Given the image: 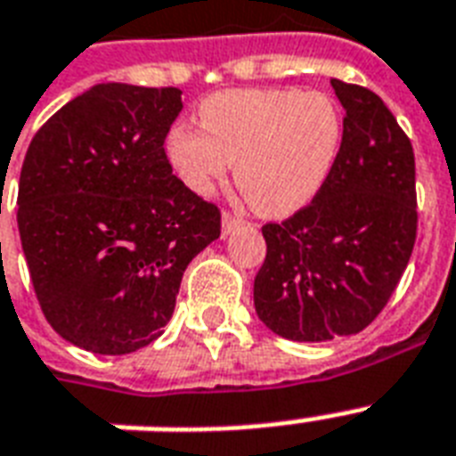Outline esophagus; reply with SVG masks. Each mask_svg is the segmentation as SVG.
<instances>
[{"instance_id":"1","label":"esophagus","mask_w":456,"mask_h":456,"mask_svg":"<svg viewBox=\"0 0 456 456\" xmlns=\"http://www.w3.org/2000/svg\"><path fill=\"white\" fill-rule=\"evenodd\" d=\"M243 220L241 217H234L232 213H222V234L229 236L232 232H236V229L241 227Z\"/></svg>"}]
</instances>
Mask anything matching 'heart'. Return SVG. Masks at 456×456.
<instances>
[{
  "label": "heart",
  "mask_w": 456,
  "mask_h": 456,
  "mask_svg": "<svg viewBox=\"0 0 456 456\" xmlns=\"http://www.w3.org/2000/svg\"><path fill=\"white\" fill-rule=\"evenodd\" d=\"M200 130L175 125L167 163L189 191L210 196L236 165V186L265 217H289L331 177L343 113L324 92L229 89L199 106Z\"/></svg>",
  "instance_id": "heart-1"
}]
</instances>
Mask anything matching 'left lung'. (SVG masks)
<instances>
[{"mask_svg": "<svg viewBox=\"0 0 456 456\" xmlns=\"http://www.w3.org/2000/svg\"><path fill=\"white\" fill-rule=\"evenodd\" d=\"M331 87L346 109L336 167L310 206L265 224L267 256L253 284L260 322L298 343L371 324L417 239L410 139L374 92L340 80Z\"/></svg>", "mask_w": 456, "mask_h": 456, "instance_id": "left-lung-1", "label": "left lung"}]
</instances>
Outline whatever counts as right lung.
I'll return each instance as SVG.
<instances>
[{"label":"right lung","instance_id":"obj_1","mask_svg":"<svg viewBox=\"0 0 456 456\" xmlns=\"http://www.w3.org/2000/svg\"><path fill=\"white\" fill-rule=\"evenodd\" d=\"M175 87L102 82L32 137L18 232L46 322L68 343L127 354L163 333L186 265L220 236V210L165 156Z\"/></svg>","mask_w":456,"mask_h":456}]
</instances>
